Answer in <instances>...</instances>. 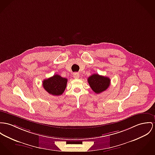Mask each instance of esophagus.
<instances>
[{"label": "esophagus", "mask_w": 155, "mask_h": 155, "mask_svg": "<svg viewBox=\"0 0 155 155\" xmlns=\"http://www.w3.org/2000/svg\"><path fill=\"white\" fill-rule=\"evenodd\" d=\"M73 76H74V78H75V79H78L80 78V74L78 73V72H76V73H74L73 74Z\"/></svg>", "instance_id": "esophagus-1"}]
</instances>
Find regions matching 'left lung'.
I'll list each match as a JSON object with an SVG mask.
<instances>
[{"label":"left lung","instance_id":"8db88e82","mask_svg":"<svg viewBox=\"0 0 155 155\" xmlns=\"http://www.w3.org/2000/svg\"><path fill=\"white\" fill-rule=\"evenodd\" d=\"M88 83L94 92L101 93L106 90L110 84V79L98 74H94L88 78Z\"/></svg>","mask_w":155,"mask_h":155}]
</instances>
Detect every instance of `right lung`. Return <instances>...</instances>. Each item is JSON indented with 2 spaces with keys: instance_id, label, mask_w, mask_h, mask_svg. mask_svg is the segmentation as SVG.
Here are the masks:
<instances>
[{
  "instance_id": "obj_1",
  "label": "right lung",
  "mask_w": 155,
  "mask_h": 155,
  "mask_svg": "<svg viewBox=\"0 0 155 155\" xmlns=\"http://www.w3.org/2000/svg\"><path fill=\"white\" fill-rule=\"evenodd\" d=\"M67 79L61 77L58 74L45 79L43 81L44 88L49 94L53 95H61L67 87Z\"/></svg>"
}]
</instances>
